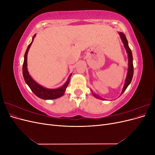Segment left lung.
Masks as SVG:
<instances>
[{
    "instance_id": "obj_1",
    "label": "left lung",
    "mask_w": 155,
    "mask_h": 155,
    "mask_svg": "<svg viewBox=\"0 0 155 155\" xmlns=\"http://www.w3.org/2000/svg\"><path fill=\"white\" fill-rule=\"evenodd\" d=\"M118 34L120 36V38L121 39V41L123 42L124 45V47L126 50L127 53V55H128V60H129V63H128V70H127V76L125 78V83H124V85L122 89V91H121V95L124 92V91L126 90V88H127V87L129 85V84L130 83L131 81H132V79L133 77V74H134V68H133V54H132V51H131V50L130 49L129 45H128V41L127 40L126 37L125 35V34L122 32H118ZM92 92H93L91 90ZM92 93L93 96H94L95 97L97 98V99H100V100H105L104 99H102L101 97H100L99 96H97V94L94 93Z\"/></svg>"
}]
</instances>
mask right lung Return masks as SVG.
Listing matches in <instances>:
<instances>
[{
	"instance_id": "1",
	"label": "right lung",
	"mask_w": 155,
	"mask_h": 155,
	"mask_svg": "<svg viewBox=\"0 0 155 155\" xmlns=\"http://www.w3.org/2000/svg\"><path fill=\"white\" fill-rule=\"evenodd\" d=\"M35 34L33 37L32 41L31 43L28 46L26 51L25 54V59L24 63L22 65V74L23 77H24L25 81L28 87L30 88L31 91L34 92L35 94L41 99L43 100H54L57 99L58 97H61L64 95L65 90L68 85V83L70 81V78L72 76V74H70V76L67 79V81L64 83V85L59 88H45L43 86H41L39 84L37 83L35 80L33 79V78L30 76L29 74L27 68V55L30 46L34 41V39L35 37Z\"/></svg>"
}]
</instances>
